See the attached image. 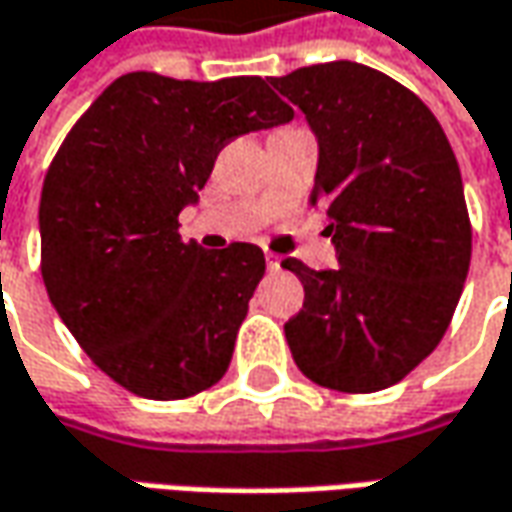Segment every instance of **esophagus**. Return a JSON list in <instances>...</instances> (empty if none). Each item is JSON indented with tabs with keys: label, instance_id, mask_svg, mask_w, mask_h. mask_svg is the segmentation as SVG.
Masks as SVG:
<instances>
[{
	"label": "esophagus",
	"instance_id": "34e87169",
	"mask_svg": "<svg viewBox=\"0 0 512 512\" xmlns=\"http://www.w3.org/2000/svg\"><path fill=\"white\" fill-rule=\"evenodd\" d=\"M266 266H269V272H277V269H280V257L272 255V252H266Z\"/></svg>",
	"mask_w": 512,
	"mask_h": 512
}]
</instances>
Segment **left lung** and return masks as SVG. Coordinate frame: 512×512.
<instances>
[{
    "label": "left lung",
    "instance_id": "left-lung-1",
    "mask_svg": "<svg viewBox=\"0 0 512 512\" xmlns=\"http://www.w3.org/2000/svg\"><path fill=\"white\" fill-rule=\"evenodd\" d=\"M272 87L317 138L311 206L328 218L337 269L286 257L306 300L286 323L297 368L317 385L371 394L439 345L470 266L456 155L402 84L357 62L300 67Z\"/></svg>",
    "mask_w": 512,
    "mask_h": 512
}]
</instances>
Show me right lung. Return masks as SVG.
<instances>
[{"label":"right lung","instance_id":"obj_1","mask_svg":"<svg viewBox=\"0 0 512 512\" xmlns=\"http://www.w3.org/2000/svg\"><path fill=\"white\" fill-rule=\"evenodd\" d=\"M294 118L260 76L115 79L67 133L39 203L53 309L98 368L144 399H184L226 374L266 257L178 235L215 158Z\"/></svg>","mask_w":512,"mask_h":512}]
</instances>
